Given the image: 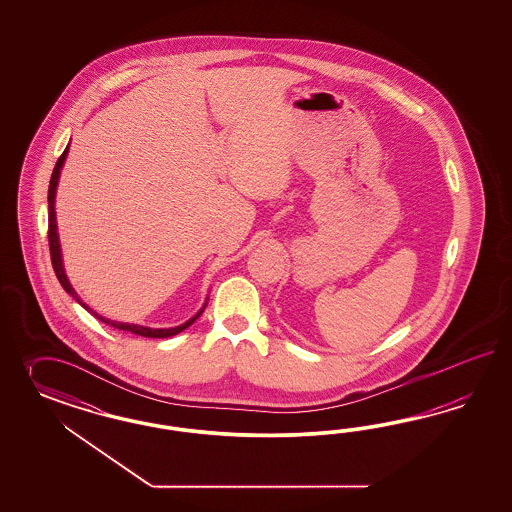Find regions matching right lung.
<instances>
[{
  "mask_svg": "<svg viewBox=\"0 0 512 512\" xmlns=\"http://www.w3.org/2000/svg\"><path fill=\"white\" fill-rule=\"evenodd\" d=\"M67 152H69V144H67V148L63 150V154L60 155V159H58V163H56V167H54V171H52V176H50V186H48V246H50V259H52V266H54L56 278L60 279V283H62L65 293H69V295L73 296L82 308H86V310L92 313L93 317H97L99 321H103V323H107V325L114 326V328H118V330L133 332V334H137V336H144V338H171V336L180 334L182 330H186L187 326L193 325V323L201 317V313L204 311V308H206V304H204L201 310L197 311L189 321H186L184 325L174 326V328H148V326L129 325V323H120V321H110V319H105L103 315H99L97 311H93L90 306H86V304L78 298L77 291L73 289V285L69 283V279L65 276V270H63L62 248H60L58 225H56V210H54V202H56V187H58L60 171H62L63 163H65Z\"/></svg>",
  "mask_w": 512,
  "mask_h": 512,
  "instance_id": "obj_1",
  "label": "right lung"
}]
</instances>
